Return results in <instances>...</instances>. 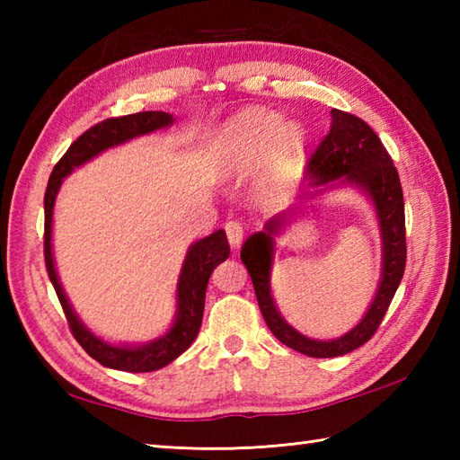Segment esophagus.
Segmentation results:
<instances>
[{"label":"esophagus","mask_w":460,"mask_h":460,"mask_svg":"<svg viewBox=\"0 0 460 460\" xmlns=\"http://www.w3.org/2000/svg\"><path fill=\"white\" fill-rule=\"evenodd\" d=\"M225 233H227L229 245L233 249H237L243 243V237H245V227H243V223H239V221H229L227 225H225Z\"/></svg>","instance_id":"1"}]
</instances>
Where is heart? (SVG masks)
Wrapping results in <instances>:
<instances>
[{
	"instance_id": "heart-1",
	"label": "heart",
	"mask_w": 460,
	"mask_h": 460,
	"mask_svg": "<svg viewBox=\"0 0 460 460\" xmlns=\"http://www.w3.org/2000/svg\"><path fill=\"white\" fill-rule=\"evenodd\" d=\"M308 132L300 124H285L280 114L247 109L225 122L217 136V162L229 173L261 172L265 195L285 193L298 183L305 170Z\"/></svg>"
}]
</instances>
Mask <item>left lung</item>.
I'll use <instances>...</instances> for the list:
<instances>
[{"label":"left lung","instance_id":"8db88e82","mask_svg":"<svg viewBox=\"0 0 460 460\" xmlns=\"http://www.w3.org/2000/svg\"><path fill=\"white\" fill-rule=\"evenodd\" d=\"M330 114V132L312 154L306 178L310 180L308 185L316 188L310 191V198L340 188V185H351L374 205L381 235V277L376 296L364 318L336 340H314L300 334L279 312L270 288L275 237L280 235L292 215L302 209V205L270 217L265 229L252 233L241 249V261L251 275L267 326L282 344L310 358H336L349 354L376 334L389 305H392L399 282L403 279L407 259L403 190L392 158L377 134L358 116L338 109H332Z\"/></svg>","mask_w":460,"mask_h":460}]
</instances>
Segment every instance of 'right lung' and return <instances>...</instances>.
Returning <instances> with one entry per match:
<instances>
[{"instance_id":"add662e5","label":"right lung","mask_w":460,"mask_h":460,"mask_svg":"<svg viewBox=\"0 0 460 460\" xmlns=\"http://www.w3.org/2000/svg\"><path fill=\"white\" fill-rule=\"evenodd\" d=\"M175 122V119L168 112L148 111L136 112L120 119H109L99 122L93 128L86 130L76 138L71 148L65 152L61 160L51 172V178L47 183L45 191V267L51 279L58 302L65 310V316L75 340L79 341L83 349L93 359L99 361L104 367L132 371V374H144V371H155L168 366L178 356L188 349L193 340L198 338L201 328L203 306H205V290L213 269L229 257V243L223 229L213 231L211 235L195 241L185 252L181 272L178 279V288H175V318L170 330L155 340L146 341L140 346L130 344H111L83 324V320L76 316L71 302L66 298V292L58 280L55 259H53V208L57 193L61 190V183L68 173H73L79 165L91 162L104 150L114 148L128 140L138 138V136L150 134L155 130L168 128Z\"/></svg>"}]
</instances>
